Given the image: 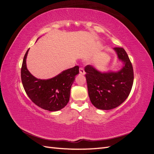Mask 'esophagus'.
Returning a JSON list of instances; mask_svg holds the SVG:
<instances>
[{
	"instance_id": "1",
	"label": "esophagus",
	"mask_w": 154,
	"mask_h": 154,
	"mask_svg": "<svg viewBox=\"0 0 154 154\" xmlns=\"http://www.w3.org/2000/svg\"><path fill=\"white\" fill-rule=\"evenodd\" d=\"M79 71H80V73L81 74H82V75H84V74H85L84 69H83V68H80V69H79Z\"/></svg>"
}]
</instances>
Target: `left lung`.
<instances>
[{"mask_svg":"<svg viewBox=\"0 0 154 154\" xmlns=\"http://www.w3.org/2000/svg\"><path fill=\"white\" fill-rule=\"evenodd\" d=\"M118 61L123 66L119 71L101 72L88 65L85 67L88 93L96 108L111 110L119 106L127 98L134 82L132 65L123 48H115Z\"/></svg>","mask_w":154,"mask_h":154,"instance_id":"8db88e82","label":"left lung"}]
</instances>
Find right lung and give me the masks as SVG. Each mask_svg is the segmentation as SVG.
Returning a JSON list of instances; mask_svg holds the SVG:
<instances>
[{
	"mask_svg": "<svg viewBox=\"0 0 154 154\" xmlns=\"http://www.w3.org/2000/svg\"><path fill=\"white\" fill-rule=\"evenodd\" d=\"M29 50L25 54L21 69V80L27 95L35 105L43 109L52 112L62 109L69 101L71 88L79 74V67L65 70L49 79H38L27 68Z\"/></svg>",
	"mask_w": 154,
	"mask_h": 154,
	"instance_id": "add662e5",
	"label": "right lung"
}]
</instances>
